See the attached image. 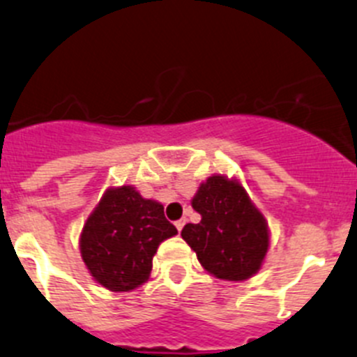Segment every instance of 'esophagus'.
I'll use <instances>...</instances> for the list:
<instances>
[{
	"instance_id": "esophagus-1",
	"label": "esophagus",
	"mask_w": 357,
	"mask_h": 357,
	"mask_svg": "<svg viewBox=\"0 0 357 357\" xmlns=\"http://www.w3.org/2000/svg\"><path fill=\"white\" fill-rule=\"evenodd\" d=\"M185 223H186V220H185V218H183V220H178V221H176V228H178V231H181L183 230V227H185Z\"/></svg>"
}]
</instances>
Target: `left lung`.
Returning <instances> with one entry per match:
<instances>
[{
  "label": "left lung",
  "mask_w": 357,
  "mask_h": 357,
  "mask_svg": "<svg viewBox=\"0 0 357 357\" xmlns=\"http://www.w3.org/2000/svg\"><path fill=\"white\" fill-rule=\"evenodd\" d=\"M192 207L200 221L185 225L181 237L204 271L231 282L258 274L271 248V228L242 183L225 174L209 176L197 188Z\"/></svg>",
  "instance_id": "8db88e82"
}]
</instances>
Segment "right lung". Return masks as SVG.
Wrapping results in <instances>:
<instances>
[{
  "label": "right lung",
  "instance_id": "1",
  "mask_svg": "<svg viewBox=\"0 0 357 357\" xmlns=\"http://www.w3.org/2000/svg\"><path fill=\"white\" fill-rule=\"evenodd\" d=\"M178 234L164 206L136 186H109L79 231V255L98 284L127 293L148 282L158 245Z\"/></svg>",
  "mask_w": 357,
  "mask_h": 357
}]
</instances>
